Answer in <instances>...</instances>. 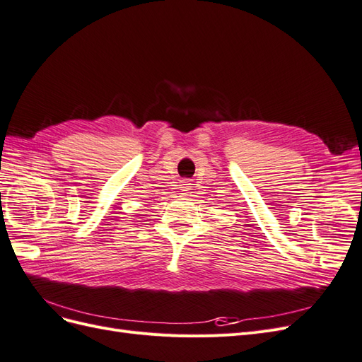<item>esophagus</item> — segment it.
<instances>
[{
    "label": "esophagus",
    "mask_w": 362,
    "mask_h": 362,
    "mask_svg": "<svg viewBox=\"0 0 362 362\" xmlns=\"http://www.w3.org/2000/svg\"><path fill=\"white\" fill-rule=\"evenodd\" d=\"M181 194H189V192H190V184H189V181H182V184H181Z\"/></svg>",
    "instance_id": "34e87169"
}]
</instances>
